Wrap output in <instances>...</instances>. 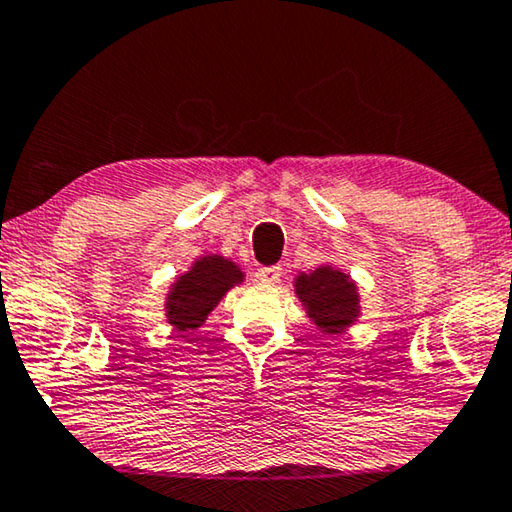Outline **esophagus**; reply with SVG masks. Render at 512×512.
Listing matches in <instances>:
<instances>
[{
  "mask_svg": "<svg viewBox=\"0 0 512 512\" xmlns=\"http://www.w3.org/2000/svg\"><path fill=\"white\" fill-rule=\"evenodd\" d=\"M280 275H282L280 266H262V269L257 271V278L266 282V285H273V282H278Z\"/></svg>",
  "mask_w": 512,
  "mask_h": 512,
  "instance_id": "34e87169",
  "label": "esophagus"
}]
</instances>
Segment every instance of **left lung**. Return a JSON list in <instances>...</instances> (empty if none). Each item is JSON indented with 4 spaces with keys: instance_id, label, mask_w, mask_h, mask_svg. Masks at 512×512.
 <instances>
[{
    "instance_id": "8db88e82",
    "label": "left lung",
    "mask_w": 512,
    "mask_h": 512,
    "mask_svg": "<svg viewBox=\"0 0 512 512\" xmlns=\"http://www.w3.org/2000/svg\"><path fill=\"white\" fill-rule=\"evenodd\" d=\"M296 294L314 326L328 335H339L360 316L358 287L346 273L332 266L300 273L296 278Z\"/></svg>"
}]
</instances>
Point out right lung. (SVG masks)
Listing matches in <instances>:
<instances>
[{
	"label": "right lung",
	"mask_w": 512,
	"mask_h": 512,
	"mask_svg": "<svg viewBox=\"0 0 512 512\" xmlns=\"http://www.w3.org/2000/svg\"><path fill=\"white\" fill-rule=\"evenodd\" d=\"M243 282L241 269L221 255L200 257L189 271L173 282L166 298V319L177 332H189L205 323L207 314L221 303L227 289Z\"/></svg>",
	"instance_id": "obj_1"
}]
</instances>
